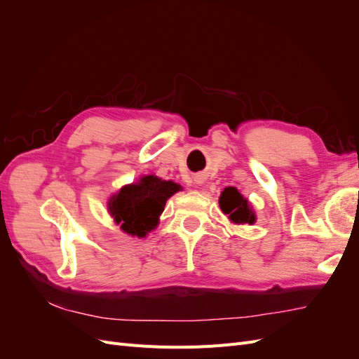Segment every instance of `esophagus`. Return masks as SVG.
Here are the masks:
<instances>
[{
  "label": "esophagus",
  "instance_id": "34e87169",
  "mask_svg": "<svg viewBox=\"0 0 359 359\" xmlns=\"http://www.w3.org/2000/svg\"><path fill=\"white\" fill-rule=\"evenodd\" d=\"M194 181H196V184H202V182H203V178L199 175V177L194 178Z\"/></svg>",
  "mask_w": 359,
  "mask_h": 359
}]
</instances>
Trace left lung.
Returning <instances> with one entry per match:
<instances>
[{
    "instance_id": "left-lung-1",
    "label": "left lung",
    "mask_w": 359,
    "mask_h": 359,
    "mask_svg": "<svg viewBox=\"0 0 359 359\" xmlns=\"http://www.w3.org/2000/svg\"><path fill=\"white\" fill-rule=\"evenodd\" d=\"M220 208L233 223L253 224L256 217L248 208V202L235 187H227L220 196Z\"/></svg>"
}]
</instances>
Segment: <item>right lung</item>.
I'll return each instance as SVG.
<instances>
[{
    "instance_id": "add662e5",
    "label": "right lung",
    "mask_w": 359,
    "mask_h": 359,
    "mask_svg": "<svg viewBox=\"0 0 359 359\" xmlns=\"http://www.w3.org/2000/svg\"><path fill=\"white\" fill-rule=\"evenodd\" d=\"M181 187L173 181L148 175L137 184L119 190L109 203L116 224L130 235L145 236L158 223V215L165 210L166 201Z\"/></svg>"
}]
</instances>
